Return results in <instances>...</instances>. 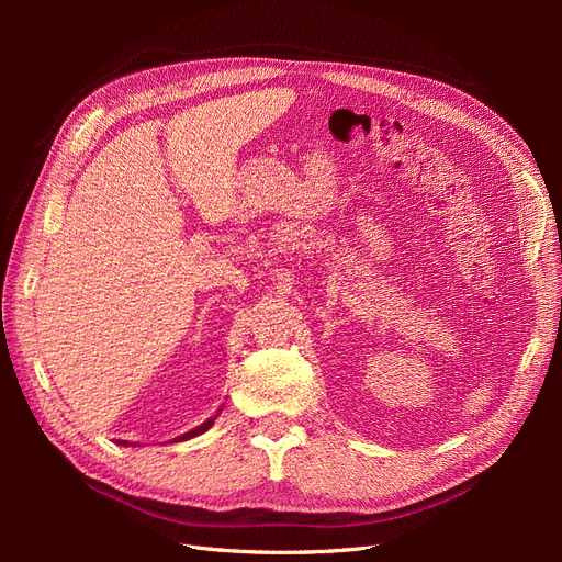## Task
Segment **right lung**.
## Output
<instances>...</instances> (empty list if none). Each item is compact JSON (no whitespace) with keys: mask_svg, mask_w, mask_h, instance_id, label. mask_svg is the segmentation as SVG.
Returning a JSON list of instances; mask_svg holds the SVG:
<instances>
[{"mask_svg":"<svg viewBox=\"0 0 562 562\" xmlns=\"http://www.w3.org/2000/svg\"><path fill=\"white\" fill-rule=\"evenodd\" d=\"M213 422H215V417H211L209 422H203L201 424V427H196V429H192L190 434H184V436H180L178 440H187V438H194V436H199V434H203V431H206V429H211L213 427Z\"/></svg>","mask_w":562,"mask_h":562,"instance_id":"right-lung-1","label":"right lung"}]
</instances>
